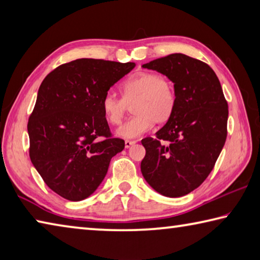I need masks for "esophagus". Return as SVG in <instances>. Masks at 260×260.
Listing matches in <instances>:
<instances>
[{
  "label": "esophagus",
  "mask_w": 260,
  "mask_h": 260,
  "mask_svg": "<svg viewBox=\"0 0 260 260\" xmlns=\"http://www.w3.org/2000/svg\"><path fill=\"white\" fill-rule=\"evenodd\" d=\"M136 143V141H131V140H126L125 141V147L126 148H131L132 146H134V144Z\"/></svg>",
  "instance_id": "1"
}]
</instances>
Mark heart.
Returning a JSON list of instances; mask_svg holds the SVG:
<instances>
[{
    "label": "heart",
    "instance_id": "obj_1",
    "mask_svg": "<svg viewBox=\"0 0 260 260\" xmlns=\"http://www.w3.org/2000/svg\"><path fill=\"white\" fill-rule=\"evenodd\" d=\"M122 100L112 93L104 95L101 108L105 119L111 125L120 124L132 104L134 117L125 121L117 134L124 139H135L150 131L153 124H165L172 117L177 95L169 79L152 72H138L121 85Z\"/></svg>",
    "mask_w": 260,
    "mask_h": 260
}]
</instances>
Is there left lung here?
<instances>
[{
    "label": "left lung",
    "mask_w": 260,
    "mask_h": 260,
    "mask_svg": "<svg viewBox=\"0 0 260 260\" xmlns=\"http://www.w3.org/2000/svg\"><path fill=\"white\" fill-rule=\"evenodd\" d=\"M174 83L172 117L155 138L142 142L141 172L149 186L166 197H181L208 178L225 146L228 104L217 74L208 64L171 54L142 65Z\"/></svg>",
    "instance_id": "1"
}]
</instances>
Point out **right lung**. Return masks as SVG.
<instances>
[{
  "label": "right lung",
  "instance_id": "add662e5",
  "mask_svg": "<svg viewBox=\"0 0 260 260\" xmlns=\"http://www.w3.org/2000/svg\"><path fill=\"white\" fill-rule=\"evenodd\" d=\"M135 68L80 58L50 72L38 91L27 125L29 157L43 181L69 201L89 197L108 173L110 160L125 148L112 138L101 102Z\"/></svg>",
  "mask_w": 260,
  "mask_h": 260
}]
</instances>
